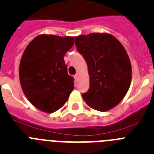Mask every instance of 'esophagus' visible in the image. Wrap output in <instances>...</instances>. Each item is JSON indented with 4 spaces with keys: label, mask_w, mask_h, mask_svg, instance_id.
Segmentation results:
<instances>
[{
    "label": "esophagus",
    "mask_w": 154,
    "mask_h": 154,
    "mask_svg": "<svg viewBox=\"0 0 154 154\" xmlns=\"http://www.w3.org/2000/svg\"><path fill=\"white\" fill-rule=\"evenodd\" d=\"M74 78H75V81H77V80H78V79H79V74L75 75Z\"/></svg>",
    "instance_id": "obj_1"
}]
</instances>
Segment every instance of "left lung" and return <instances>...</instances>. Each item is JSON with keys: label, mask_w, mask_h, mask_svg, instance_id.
<instances>
[{"label": "left lung", "mask_w": 154, "mask_h": 154, "mask_svg": "<svg viewBox=\"0 0 154 154\" xmlns=\"http://www.w3.org/2000/svg\"><path fill=\"white\" fill-rule=\"evenodd\" d=\"M75 46L90 75V88L82 98L94 110H111L124 98L132 80V65L125 47L111 34L99 32L76 36Z\"/></svg>", "instance_id": "8db88e82"}]
</instances>
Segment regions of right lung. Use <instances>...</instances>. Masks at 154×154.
Segmentation results:
<instances>
[{
  "mask_svg": "<svg viewBox=\"0 0 154 154\" xmlns=\"http://www.w3.org/2000/svg\"><path fill=\"white\" fill-rule=\"evenodd\" d=\"M75 37L42 34L25 49L19 65L22 91L40 111L53 113L62 107L74 89L64 56L74 45Z\"/></svg>",
  "mask_w": 154,
  "mask_h": 154,
  "instance_id": "obj_1",
  "label": "right lung"
}]
</instances>
